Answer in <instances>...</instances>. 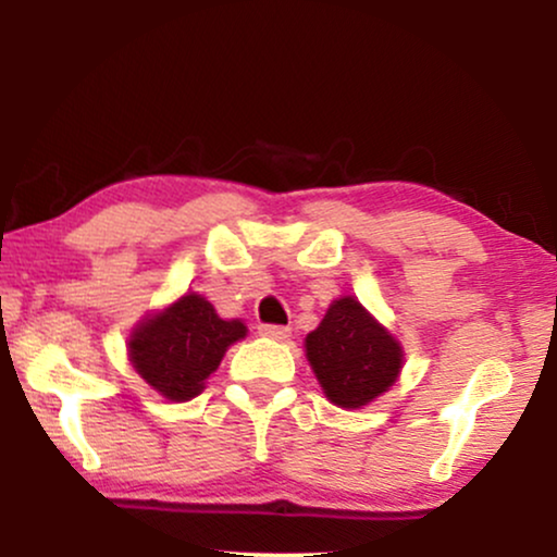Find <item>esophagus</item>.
<instances>
[{
    "mask_svg": "<svg viewBox=\"0 0 557 557\" xmlns=\"http://www.w3.org/2000/svg\"><path fill=\"white\" fill-rule=\"evenodd\" d=\"M258 332H261L263 337L278 339V342H284L288 334H292V330H288V326H281V324H261V326H258Z\"/></svg>",
    "mask_w": 557,
    "mask_h": 557,
    "instance_id": "1",
    "label": "esophagus"
}]
</instances>
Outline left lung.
Masks as SVG:
<instances>
[{"label": "left lung", "instance_id": "8db88e82", "mask_svg": "<svg viewBox=\"0 0 557 557\" xmlns=\"http://www.w3.org/2000/svg\"><path fill=\"white\" fill-rule=\"evenodd\" d=\"M307 357L326 398L339 408L368 406L395 383L403 364L398 342L352 296L326 309L307 337Z\"/></svg>", "mask_w": 557, "mask_h": 557}]
</instances>
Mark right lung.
Segmentation results:
<instances>
[{
	"mask_svg": "<svg viewBox=\"0 0 557 557\" xmlns=\"http://www.w3.org/2000/svg\"><path fill=\"white\" fill-rule=\"evenodd\" d=\"M246 337L238 319H220L208 299L182 296L132 334L128 355L139 375L170 400H189L218 370L225 349Z\"/></svg>",
	"mask_w": 557,
	"mask_h": 557,
	"instance_id": "add662e5",
	"label": "right lung"
}]
</instances>
